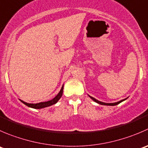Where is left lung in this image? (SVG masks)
<instances>
[{
	"instance_id": "obj_1",
	"label": "left lung",
	"mask_w": 148,
	"mask_h": 148,
	"mask_svg": "<svg viewBox=\"0 0 148 148\" xmlns=\"http://www.w3.org/2000/svg\"><path fill=\"white\" fill-rule=\"evenodd\" d=\"M91 97V99H92V100H94L95 102H96V103H99V104H100V105H104V106H116V105L119 104L120 103H121V102L124 101V100H125V99H124V100H121V101H119V102H117V103H103V102L98 101V100H96L95 98H94V97Z\"/></svg>"
}]
</instances>
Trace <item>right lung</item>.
<instances>
[{"label":"right lung","mask_w":148,"mask_h":148,"mask_svg":"<svg viewBox=\"0 0 148 148\" xmlns=\"http://www.w3.org/2000/svg\"><path fill=\"white\" fill-rule=\"evenodd\" d=\"M63 90H64V86L62 87L61 90H60L59 93L54 97L53 99H52L51 100H49V101H47V102H41V103H35V104H33V103H27L26 102L22 101L21 100V102H22L24 104H25L26 106H27L28 107L30 108H36V109H40V108H45V107H48V106H51L52 105L55 104L58 101L60 98L61 97L63 94Z\"/></svg>","instance_id":"obj_1"}]
</instances>
